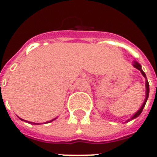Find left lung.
Listing matches in <instances>:
<instances>
[{
	"label": "left lung",
	"mask_w": 157,
	"mask_h": 157,
	"mask_svg": "<svg viewBox=\"0 0 157 157\" xmlns=\"http://www.w3.org/2000/svg\"><path fill=\"white\" fill-rule=\"evenodd\" d=\"M133 65H134V67H135V68L138 69L139 71L141 72V74H142V75H143V76H144V77H145V78L146 79V75H145V72L142 71L141 65H140L138 62H136V61L134 62V64H133ZM145 89H146V92H145V101H144V102H143V104H142L141 108L139 109L137 112L135 113V114H134V116H133V117H132L131 118H129V119H128V120H127V121H126V122L130 121V120H132V119H134V118H137V117H138V116L140 115V113H141L142 110H143V109H144V107H145V103H146V101H147V99H148V97H149V91H150V89H149V82H148V81H147V80H146V82H145Z\"/></svg>",
	"instance_id": "left-lung-1"
}]
</instances>
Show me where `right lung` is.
I'll use <instances>...</instances> for the list:
<instances>
[{"instance_id": "obj_1", "label": "right lung", "mask_w": 157, "mask_h": 157, "mask_svg": "<svg viewBox=\"0 0 157 157\" xmlns=\"http://www.w3.org/2000/svg\"><path fill=\"white\" fill-rule=\"evenodd\" d=\"M20 119H21V120H23V119H22V118H20ZM55 119H56V118H54V119H52V120H49V121L46 122V124H48V123H50V122H52L53 120H55ZM29 123H30V124H38V123H32V122H29Z\"/></svg>"}]
</instances>
